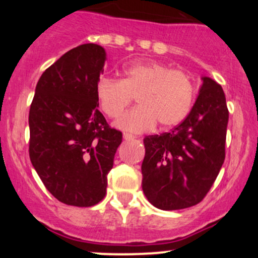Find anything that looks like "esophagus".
<instances>
[{"mask_svg":"<svg viewBox=\"0 0 258 258\" xmlns=\"http://www.w3.org/2000/svg\"><path fill=\"white\" fill-rule=\"evenodd\" d=\"M123 138H125L126 141H133V139H135L136 137H135V136L130 135V133H123Z\"/></svg>","mask_w":258,"mask_h":258,"instance_id":"esophagus-1","label":"esophagus"}]
</instances>
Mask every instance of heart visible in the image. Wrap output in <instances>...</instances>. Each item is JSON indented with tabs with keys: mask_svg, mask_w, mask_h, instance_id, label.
I'll list each match as a JSON object with an SVG mask.
<instances>
[{
	"mask_svg": "<svg viewBox=\"0 0 258 258\" xmlns=\"http://www.w3.org/2000/svg\"><path fill=\"white\" fill-rule=\"evenodd\" d=\"M96 96L103 112L116 119L137 97L138 106L116 122L120 130L141 133L156 122L162 128L177 126L188 116L194 100V85L185 73L158 61L135 63L123 69L122 79L102 76Z\"/></svg>",
	"mask_w": 258,
	"mask_h": 258,
	"instance_id": "obj_1",
	"label": "heart"
}]
</instances>
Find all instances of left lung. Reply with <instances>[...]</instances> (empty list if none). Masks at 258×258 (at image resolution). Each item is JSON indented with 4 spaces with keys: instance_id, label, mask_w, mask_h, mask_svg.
Wrapping results in <instances>:
<instances>
[{
    "instance_id": "left-lung-1",
    "label": "left lung",
    "mask_w": 258,
    "mask_h": 258,
    "mask_svg": "<svg viewBox=\"0 0 258 258\" xmlns=\"http://www.w3.org/2000/svg\"><path fill=\"white\" fill-rule=\"evenodd\" d=\"M203 85L188 116L171 132L144 138L142 188L160 210L199 204L217 178L226 158L229 112L222 87L212 79Z\"/></svg>"
}]
</instances>
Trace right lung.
<instances>
[{
	"instance_id": "add662e5",
	"label": "right lung",
	"mask_w": 258,
	"mask_h": 258,
	"mask_svg": "<svg viewBox=\"0 0 258 258\" xmlns=\"http://www.w3.org/2000/svg\"><path fill=\"white\" fill-rule=\"evenodd\" d=\"M105 49L85 43L44 70L30 112L31 164L47 190L67 205L88 207L105 197L122 133L98 110L96 85Z\"/></svg>"
}]
</instances>
